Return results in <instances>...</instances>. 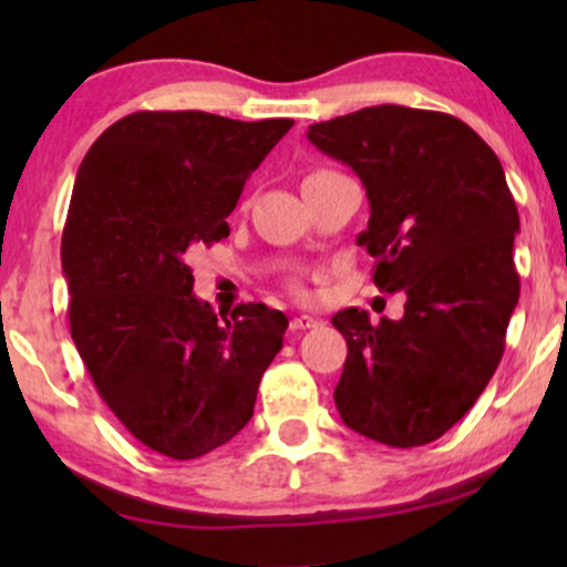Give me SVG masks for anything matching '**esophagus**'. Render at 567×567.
<instances>
[{"label": "esophagus", "mask_w": 567, "mask_h": 567, "mask_svg": "<svg viewBox=\"0 0 567 567\" xmlns=\"http://www.w3.org/2000/svg\"><path fill=\"white\" fill-rule=\"evenodd\" d=\"M317 324H320V320H317V317H309V315H299V317H293L291 320V324L289 328L297 332V330H312V328H317Z\"/></svg>", "instance_id": "obj_1"}]
</instances>
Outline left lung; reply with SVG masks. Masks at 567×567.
<instances>
[{
	"label": "left lung",
	"mask_w": 567,
	"mask_h": 567,
	"mask_svg": "<svg viewBox=\"0 0 567 567\" xmlns=\"http://www.w3.org/2000/svg\"><path fill=\"white\" fill-rule=\"evenodd\" d=\"M307 138L361 177L379 291L402 320L332 317L348 355L336 405L348 429L410 449L462 421L498 369L518 301L516 200L495 152L449 113L374 105L312 123Z\"/></svg>",
	"instance_id": "obj_1"
}]
</instances>
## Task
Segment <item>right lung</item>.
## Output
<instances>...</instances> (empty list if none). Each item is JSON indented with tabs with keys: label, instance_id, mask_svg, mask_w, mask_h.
I'll return each mask as SVG.
<instances>
[{
	"label": "right lung",
	"instance_id": "right-lung-1",
	"mask_svg": "<svg viewBox=\"0 0 567 567\" xmlns=\"http://www.w3.org/2000/svg\"><path fill=\"white\" fill-rule=\"evenodd\" d=\"M291 126L138 111L84 154L61 237L69 328L100 398L152 452L196 460L235 439L281 351L284 312L219 320L188 255L229 237L245 181Z\"/></svg>",
	"mask_w": 567,
	"mask_h": 567
}]
</instances>
